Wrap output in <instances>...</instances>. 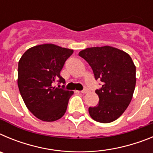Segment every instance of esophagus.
Here are the masks:
<instances>
[{
    "mask_svg": "<svg viewBox=\"0 0 153 153\" xmlns=\"http://www.w3.org/2000/svg\"><path fill=\"white\" fill-rule=\"evenodd\" d=\"M82 93H86L87 92H88V88H86V87H84V89H83V90H82Z\"/></svg>",
    "mask_w": 153,
    "mask_h": 153,
    "instance_id": "obj_1",
    "label": "esophagus"
}]
</instances>
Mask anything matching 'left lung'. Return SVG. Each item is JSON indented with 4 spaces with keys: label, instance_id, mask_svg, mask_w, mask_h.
<instances>
[{
    "label": "left lung",
    "instance_id": "1",
    "mask_svg": "<svg viewBox=\"0 0 153 153\" xmlns=\"http://www.w3.org/2000/svg\"><path fill=\"white\" fill-rule=\"evenodd\" d=\"M79 56L89 63L96 80L102 87L96 90L99 103L89 107L93 120L111 123L123 113L132 98L136 86V67L128 53L115 47L104 46L81 51Z\"/></svg>",
    "mask_w": 153,
    "mask_h": 153
}]
</instances>
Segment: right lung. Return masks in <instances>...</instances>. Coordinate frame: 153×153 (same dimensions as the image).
<instances>
[{"instance_id":"right-lung-1","label":"right lung","mask_w":153,"mask_h":153,"mask_svg":"<svg viewBox=\"0 0 153 153\" xmlns=\"http://www.w3.org/2000/svg\"><path fill=\"white\" fill-rule=\"evenodd\" d=\"M73 53L54 44H42L28 49L19 60V90L27 109L40 120L53 122L66 113L74 92L64 89L60 71Z\"/></svg>"}]
</instances>
